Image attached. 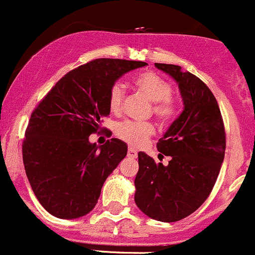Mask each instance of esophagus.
I'll return each mask as SVG.
<instances>
[{
    "mask_svg": "<svg viewBox=\"0 0 255 255\" xmlns=\"http://www.w3.org/2000/svg\"><path fill=\"white\" fill-rule=\"evenodd\" d=\"M136 155H137V151L135 150V149L129 148V150H128V156H130V158H136Z\"/></svg>",
    "mask_w": 255,
    "mask_h": 255,
    "instance_id": "esophagus-1",
    "label": "esophagus"
}]
</instances>
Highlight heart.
<instances>
[{
  "mask_svg": "<svg viewBox=\"0 0 255 255\" xmlns=\"http://www.w3.org/2000/svg\"><path fill=\"white\" fill-rule=\"evenodd\" d=\"M134 86L141 95L153 102V114L160 123L168 124L173 121L178 112L176 101L172 95V86L154 72H141L134 77ZM125 100V90L121 83L112 85L109 92V107L112 112L123 109ZM115 132L121 140L132 146H139L154 134V126L150 123H136L125 120L116 125Z\"/></svg>",
  "mask_w": 255,
  "mask_h": 255,
  "instance_id": "1",
  "label": "heart"
}]
</instances>
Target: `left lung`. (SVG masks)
Here are the masks:
<instances>
[{"label": "left lung", "instance_id": "1", "mask_svg": "<svg viewBox=\"0 0 255 255\" xmlns=\"http://www.w3.org/2000/svg\"><path fill=\"white\" fill-rule=\"evenodd\" d=\"M178 83L183 111L156 148L169 156L167 165L139 151L135 204L146 216L163 223L187 218L204 204L220 173L226 136L220 107L210 88L179 65L155 63Z\"/></svg>", "mask_w": 255, "mask_h": 255}]
</instances>
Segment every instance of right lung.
<instances>
[{"label":"right lung","mask_w":255,"mask_h":255,"mask_svg":"<svg viewBox=\"0 0 255 255\" xmlns=\"http://www.w3.org/2000/svg\"><path fill=\"white\" fill-rule=\"evenodd\" d=\"M145 62L101 58L68 72L32 111L22 143L25 170L41 206L55 218L92 211L107 177L128 153L123 140L90 143L110 115L109 92Z\"/></svg>","instance_id":"1"}]
</instances>
